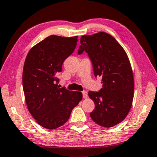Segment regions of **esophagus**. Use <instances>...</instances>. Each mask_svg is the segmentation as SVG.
Wrapping results in <instances>:
<instances>
[{"mask_svg": "<svg viewBox=\"0 0 157 157\" xmlns=\"http://www.w3.org/2000/svg\"><path fill=\"white\" fill-rule=\"evenodd\" d=\"M82 93L83 98H85H85H87V93L86 91H82Z\"/></svg>", "mask_w": 157, "mask_h": 157, "instance_id": "esophagus-1", "label": "esophagus"}]
</instances>
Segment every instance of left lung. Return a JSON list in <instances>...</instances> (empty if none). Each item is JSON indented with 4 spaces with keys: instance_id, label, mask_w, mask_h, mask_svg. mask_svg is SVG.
<instances>
[{
    "instance_id": "obj_1",
    "label": "left lung",
    "mask_w": 157,
    "mask_h": 157,
    "mask_svg": "<svg viewBox=\"0 0 157 157\" xmlns=\"http://www.w3.org/2000/svg\"><path fill=\"white\" fill-rule=\"evenodd\" d=\"M80 44L78 54H88L94 75L102 77L103 84L100 91H89V97L95 103L90 116L101 126H116L126 118L133 99L134 80L127 54L116 39L105 32L82 36Z\"/></svg>"
}]
</instances>
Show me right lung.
Instances as JSON below:
<instances>
[{"mask_svg":"<svg viewBox=\"0 0 157 157\" xmlns=\"http://www.w3.org/2000/svg\"><path fill=\"white\" fill-rule=\"evenodd\" d=\"M77 36L51 35L31 48L23 70L27 108L41 126L55 129L64 125L82 94L58 85L62 64L76 47Z\"/></svg>","mask_w":157,"mask_h":157,"instance_id":"add662e5","label":"right lung"}]
</instances>
